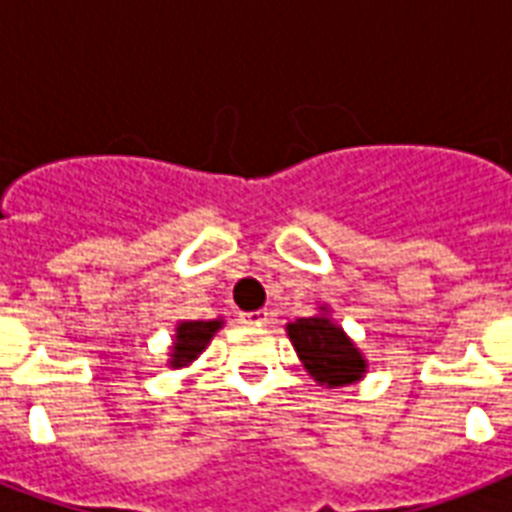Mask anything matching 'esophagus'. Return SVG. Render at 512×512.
I'll list each match as a JSON object with an SVG mask.
<instances>
[{
    "instance_id": "obj_1",
    "label": "esophagus",
    "mask_w": 512,
    "mask_h": 512,
    "mask_svg": "<svg viewBox=\"0 0 512 512\" xmlns=\"http://www.w3.org/2000/svg\"><path fill=\"white\" fill-rule=\"evenodd\" d=\"M241 321L244 324H265L268 321V311H249L241 316Z\"/></svg>"
}]
</instances>
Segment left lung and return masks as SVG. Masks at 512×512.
<instances>
[{
    "instance_id": "left-lung-1",
    "label": "left lung",
    "mask_w": 512,
    "mask_h": 512,
    "mask_svg": "<svg viewBox=\"0 0 512 512\" xmlns=\"http://www.w3.org/2000/svg\"><path fill=\"white\" fill-rule=\"evenodd\" d=\"M287 332L297 356L303 358L305 369L321 385H348L366 372L364 356L327 316L297 319L295 324H289Z\"/></svg>"
}]
</instances>
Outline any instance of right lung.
Returning a JSON list of instances; mask_svg holds the SVG:
<instances>
[{"mask_svg":"<svg viewBox=\"0 0 512 512\" xmlns=\"http://www.w3.org/2000/svg\"><path fill=\"white\" fill-rule=\"evenodd\" d=\"M223 327V321H183L177 327L175 353H172V366H183L188 361L199 356L201 350L207 348V342L212 340L217 329Z\"/></svg>","mask_w":512,"mask_h":512,"instance_id":"obj_1","label":"right lung"}]
</instances>
